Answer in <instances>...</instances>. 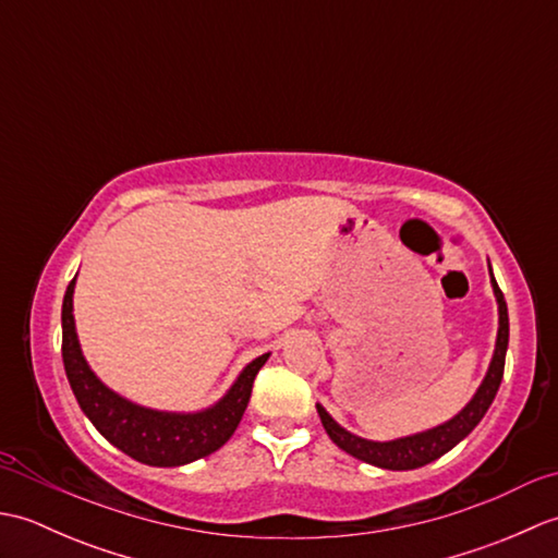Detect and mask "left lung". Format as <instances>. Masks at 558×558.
<instances>
[{
    "instance_id": "obj_1",
    "label": "left lung",
    "mask_w": 558,
    "mask_h": 558,
    "mask_svg": "<svg viewBox=\"0 0 558 558\" xmlns=\"http://www.w3.org/2000/svg\"><path fill=\"white\" fill-rule=\"evenodd\" d=\"M489 276H492L496 304H499V333H496V348H494V357L487 369V376H484L477 393L472 396L468 405L462 408L456 417L434 426V429L393 438V441H369V438H362L357 434L342 429V426L324 410V405H316L318 417H322V424L326 434L330 436V441L345 450V453H350L352 458L369 462V465L384 468V470H414V468L429 465V462L436 458H441L450 448L458 446L472 429H475L484 414H487L489 405L496 398V390L501 386L506 350H508V306L504 300V292L499 290V286H496L492 266H489Z\"/></svg>"
}]
</instances>
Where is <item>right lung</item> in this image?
Here are the masks:
<instances>
[{
	"label": "right lung",
	"mask_w": 558,
	"mask_h": 558,
	"mask_svg": "<svg viewBox=\"0 0 558 558\" xmlns=\"http://www.w3.org/2000/svg\"><path fill=\"white\" fill-rule=\"evenodd\" d=\"M74 288L76 278L69 282L62 304V360L69 386L93 426L122 453L153 468L186 465L228 444L252 398L254 378L270 354L248 362L228 393L206 410L162 412L136 405L105 386L83 357L74 324Z\"/></svg>",
	"instance_id": "right-lung-1"
}]
</instances>
